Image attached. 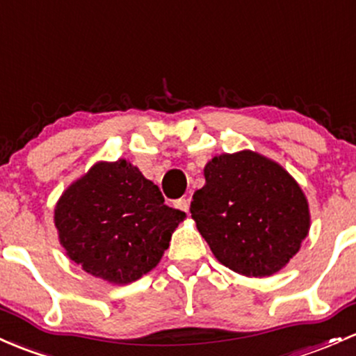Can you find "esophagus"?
I'll use <instances>...</instances> for the list:
<instances>
[{
  "label": "esophagus",
  "instance_id": "1",
  "mask_svg": "<svg viewBox=\"0 0 356 356\" xmlns=\"http://www.w3.org/2000/svg\"><path fill=\"white\" fill-rule=\"evenodd\" d=\"M175 208L184 211V213H189V199L187 197H181L175 201Z\"/></svg>",
  "mask_w": 356,
  "mask_h": 356
}]
</instances>
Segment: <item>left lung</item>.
<instances>
[{"mask_svg":"<svg viewBox=\"0 0 356 356\" xmlns=\"http://www.w3.org/2000/svg\"><path fill=\"white\" fill-rule=\"evenodd\" d=\"M191 214L211 252L247 277L279 272L309 233V204L298 182L252 150L216 155L204 167Z\"/></svg>","mask_w":356,"mask_h":356,"instance_id":"left-lung-1","label":"left lung"}]
</instances>
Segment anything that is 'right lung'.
<instances>
[{
    "mask_svg": "<svg viewBox=\"0 0 356 356\" xmlns=\"http://www.w3.org/2000/svg\"><path fill=\"white\" fill-rule=\"evenodd\" d=\"M184 218L163 204L159 187L123 159L95 163L64 191L54 211L69 259L121 286L157 267Z\"/></svg>",
    "mask_w": 356,
    "mask_h": 356,
    "instance_id": "right-lung-1",
    "label": "right lung"
}]
</instances>
